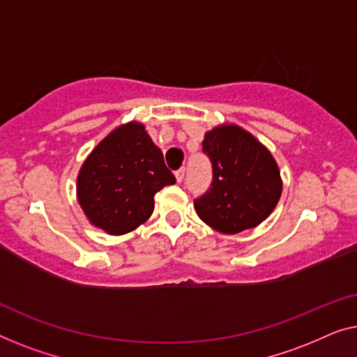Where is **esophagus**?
Listing matches in <instances>:
<instances>
[{"label":"esophagus","mask_w":357,"mask_h":357,"mask_svg":"<svg viewBox=\"0 0 357 357\" xmlns=\"http://www.w3.org/2000/svg\"><path fill=\"white\" fill-rule=\"evenodd\" d=\"M174 174H176V181H178V183H181V181H183V179H184V174H185V168H179V169H178V172H176V173H174Z\"/></svg>","instance_id":"34e87169"}]
</instances>
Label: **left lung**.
Returning <instances> with one entry per match:
<instances>
[{"mask_svg":"<svg viewBox=\"0 0 357 357\" xmlns=\"http://www.w3.org/2000/svg\"><path fill=\"white\" fill-rule=\"evenodd\" d=\"M202 152L212 163V183L194 199L195 212L208 227L236 234L257 227L278 204L281 179L272 153L238 126L205 134Z\"/></svg>","mask_w":357,"mask_h":357,"instance_id":"left-lung-1","label":"left lung"}]
</instances>
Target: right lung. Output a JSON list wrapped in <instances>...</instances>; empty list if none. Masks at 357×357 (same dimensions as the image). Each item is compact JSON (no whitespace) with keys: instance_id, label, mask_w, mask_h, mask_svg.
I'll list each match as a JSON object with an SVG mask.
<instances>
[{"instance_id":"obj_1","label":"right lung","mask_w":357,"mask_h":357,"mask_svg":"<svg viewBox=\"0 0 357 357\" xmlns=\"http://www.w3.org/2000/svg\"><path fill=\"white\" fill-rule=\"evenodd\" d=\"M176 178L142 124L129 123L107 135L80 168L77 199L95 227L129 233L153 212V195Z\"/></svg>"}]
</instances>
